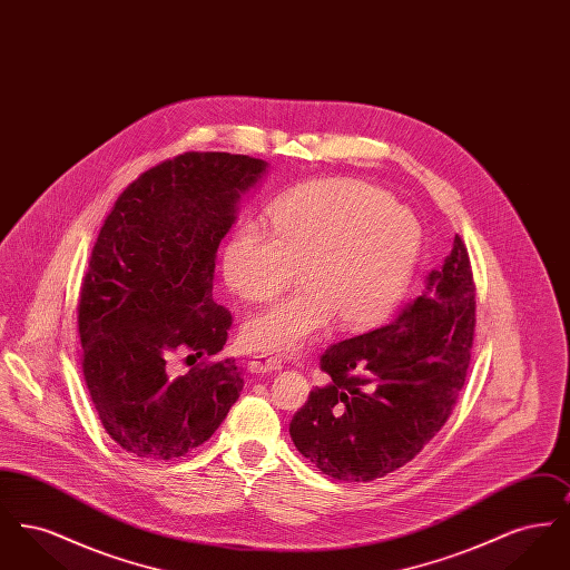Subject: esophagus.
<instances>
[{
	"instance_id": "34e87169",
	"label": "esophagus",
	"mask_w": 570,
	"mask_h": 570,
	"mask_svg": "<svg viewBox=\"0 0 570 570\" xmlns=\"http://www.w3.org/2000/svg\"><path fill=\"white\" fill-rule=\"evenodd\" d=\"M247 370L252 374H267V372H277L282 370V361L277 356H269V354H256L249 363Z\"/></svg>"
}]
</instances>
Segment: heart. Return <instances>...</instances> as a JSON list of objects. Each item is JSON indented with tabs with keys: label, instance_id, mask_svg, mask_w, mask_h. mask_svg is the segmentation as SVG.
<instances>
[{
	"label": "heart",
	"instance_id": "1",
	"mask_svg": "<svg viewBox=\"0 0 570 570\" xmlns=\"http://www.w3.org/2000/svg\"><path fill=\"white\" fill-rule=\"evenodd\" d=\"M272 233L244 226L224 247L228 288L254 303L286 291L301 267L303 288L247 318L242 340L256 353H288L337 318L379 321L402 295L421 230L384 190L358 179H323L282 196Z\"/></svg>",
	"mask_w": 570,
	"mask_h": 570
}]
</instances>
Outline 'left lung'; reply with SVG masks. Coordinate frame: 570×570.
Listing matches in <instances>:
<instances>
[{
    "label": "left lung",
    "instance_id": "1",
    "mask_svg": "<svg viewBox=\"0 0 570 570\" xmlns=\"http://www.w3.org/2000/svg\"><path fill=\"white\" fill-rule=\"evenodd\" d=\"M476 326V286L465 244L428 277L391 325L321 354L325 386L291 421L303 458L326 476L367 483L414 460L453 414Z\"/></svg>",
    "mask_w": 570,
    "mask_h": 570
}]
</instances>
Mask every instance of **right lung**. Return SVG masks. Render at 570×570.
<instances>
[{"instance_id":"add662e5","label":"right lung","mask_w":570,"mask_h":570,"mask_svg":"<svg viewBox=\"0 0 570 570\" xmlns=\"http://www.w3.org/2000/svg\"><path fill=\"white\" fill-rule=\"evenodd\" d=\"M265 163L186 151L145 170L115 200L82 275V380L107 434L138 460L168 461L209 440L244 389L216 358L233 314L212 295L235 203ZM186 353L184 377L169 361Z\"/></svg>"}]
</instances>
